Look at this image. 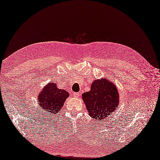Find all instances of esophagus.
I'll use <instances>...</instances> for the list:
<instances>
[{
    "label": "esophagus",
    "instance_id": "obj_1",
    "mask_svg": "<svg viewBox=\"0 0 160 160\" xmlns=\"http://www.w3.org/2000/svg\"><path fill=\"white\" fill-rule=\"evenodd\" d=\"M74 96H75V98H79V97L80 96V93H79V92H76V93H74Z\"/></svg>",
    "mask_w": 160,
    "mask_h": 160
}]
</instances>
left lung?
I'll return each instance as SVG.
<instances>
[{"label":"left lung","instance_id":"obj_1","mask_svg":"<svg viewBox=\"0 0 160 160\" xmlns=\"http://www.w3.org/2000/svg\"><path fill=\"white\" fill-rule=\"evenodd\" d=\"M119 92L115 85L108 79L93 81L91 89L82 94L89 116L102 120L117 109L119 103Z\"/></svg>","mask_w":160,"mask_h":160}]
</instances>
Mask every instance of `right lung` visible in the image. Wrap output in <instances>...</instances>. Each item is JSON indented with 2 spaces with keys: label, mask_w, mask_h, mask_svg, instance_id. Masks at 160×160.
<instances>
[{
  "label": "right lung",
  "mask_w": 160,
  "mask_h": 160,
  "mask_svg": "<svg viewBox=\"0 0 160 160\" xmlns=\"http://www.w3.org/2000/svg\"><path fill=\"white\" fill-rule=\"evenodd\" d=\"M38 102L42 110L48 111L49 115L59 112L69 96L68 92L58 88L56 83H49L38 94Z\"/></svg>",
  "instance_id": "1"
}]
</instances>
